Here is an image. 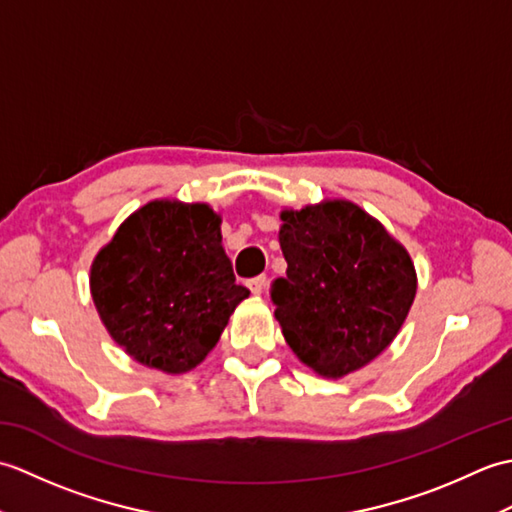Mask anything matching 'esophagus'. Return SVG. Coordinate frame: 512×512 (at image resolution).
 <instances>
[{"label":"esophagus","mask_w":512,"mask_h":512,"mask_svg":"<svg viewBox=\"0 0 512 512\" xmlns=\"http://www.w3.org/2000/svg\"><path fill=\"white\" fill-rule=\"evenodd\" d=\"M264 286H266V275H259V277L248 279V288H250V292H253V295H262Z\"/></svg>","instance_id":"obj_1"}]
</instances>
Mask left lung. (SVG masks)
I'll use <instances>...</instances> for the list:
<instances>
[{
    "label": "left lung",
    "instance_id": "obj_1",
    "mask_svg": "<svg viewBox=\"0 0 512 512\" xmlns=\"http://www.w3.org/2000/svg\"><path fill=\"white\" fill-rule=\"evenodd\" d=\"M286 277L270 301L288 345L328 378L367 365L394 341L416 297L411 257L356 204L281 213Z\"/></svg>",
    "mask_w": 512,
    "mask_h": 512
}]
</instances>
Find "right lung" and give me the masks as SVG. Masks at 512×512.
<instances>
[{
	"instance_id": "right-lung-1",
	"label": "right lung",
	"mask_w": 512,
	"mask_h": 512,
	"mask_svg": "<svg viewBox=\"0 0 512 512\" xmlns=\"http://www.w3.org/2000/svg\"><path fill=\"white\" fill-rule=\"evenodd\" d=\"M92 297L107 332L138 363L189 372L209 354L235 306L220 217L206 204L149 202L92 264Z\"/></svg>"
}]
</instances>
